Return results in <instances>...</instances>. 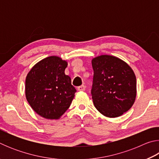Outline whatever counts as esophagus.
Returning a JSON list of instances; mask_svg holds the SVG:
<instances>
[{"label": "esophagus", "mask_w": 159, "mask_h": 159, "mask_svg": "<svg viewBox=\"0 0 159 159\" xmlns=\"http://www.w3.org/2000/svg\"><path fill=\"white\" fill-rule=\"evenodd\" d=\"M77 89L79 91H84L85 90V86L82 85L79 86V87H78Z\"/></svg>", "instance_id": "esophagus-1"}]
</instances>
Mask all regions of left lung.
Wrapping results in <instances>:
<instances>
[{"label": "left lung", "mask_w": 159, "mask_h": 159, "mask_svg": "<svg viewBox=\"0 0 159 159\" xmlns=\"http://www.w3.org/2000/svg\"><path fill=\"white\" fill-rule=\"evenodd\" d=\"M92 98L95 108L107 117L115 118L128 111L137 95L136 77L128 64L114 56L93 59Z\"/></svg>", "instance_id": "obj_1"}]
</instances>
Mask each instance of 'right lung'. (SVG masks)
<instances>
[{"label":"right lung","instance_id":"add662e5","mask_svg":"<svg viewBox=\"0 0 159 159\" xmlns=\"http://www.w3.org/2000/svg\"><path fill=\"white\" fill-rule=\"evenodd\" d=\"M67 61L50 56L36 63L26 78L25 95L34 111L47 119H58L69 109L76 88L65 74Z\"/></svg>","mask_w":159,"mask_h":159}]
</instances>
